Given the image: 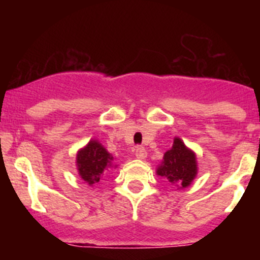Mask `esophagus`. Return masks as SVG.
<instances>
[{"mask_svg":"<svg viewBox=\"0 0 260 260\" xmlns=\"http://www.w3.org/2000/svg\"><path fill=\"white\" fill-rule=\"evenodd\" d=\"M135 156L138 159H145L146 158V150L144 148H141V146H138V148L135 149Z\"/></svg>","mask_w":260,"mask_h":260,"instance_id":"1","label":"esophagus"}]
</instances>
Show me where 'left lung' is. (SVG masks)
Segmentation results:
<instances>
[{
	"label": "left lung",
	"instance_id": "left-lung-1",
	"mask_svg": "<svg viewBox=\"0 0 260 260\" xmlns=\"http://www.w3.org/2000/svg\"><path fill=\"white\" fill-rule=\"evenodd\" d=\"M155 173L178 189L186 188L191 186L199 173L196 153L176 136L172 148L164 153L163 160L156 167Z\"/></svg>",
	"mask_w": 260,
	"mask_h": 260
}]
</instances>
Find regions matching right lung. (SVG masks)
<instances>
[{
  "mask_svg": "<svg viewBox=\"0 0 260 260\" xmlns=\"http://www.w3.org/2000/svg\"><path fill=\"white\" fill-rule=\"evenodd\" d=\"M114 156L97 139H91L83 148L77 151L76 166L79 177L88 186H94L109 169H116Z\"/></svg>",
  "mask_w": 260,
  "mask_h": 260,
  "instance_id": "1",
  "label": "right lung"
}]
</instances>
